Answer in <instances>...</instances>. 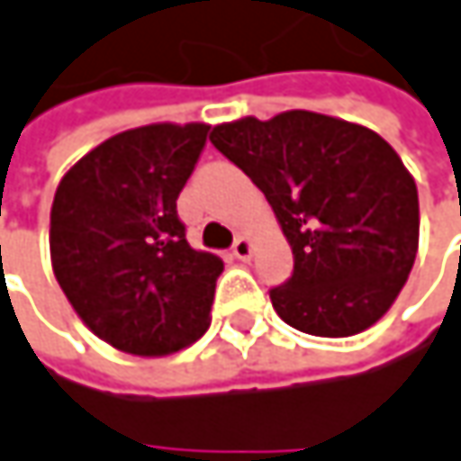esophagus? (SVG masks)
<instances>
[{
  "instance_id": "obj_1",
  "label": "esophagus",
  "mask_w": 461,
  "mask_h": 461,
  "mask_svg": "<svg viewBox=\"0 0 461 461\" xmlns=\"http://www.w3.org/2000/svg\"><path fill=\"white\" fill-rule=\"evenodd\" d=\"M231 253H234V258L248 261L253 256V240L250 237H237L234 245H231Z\"/></svg>"
}]
</instances>
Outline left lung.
I'll use <instances>...</instances> for the list:
<instances>
[{
	"mask_svg": "<svg viewBox=\"0 0 461 461\" xmlns=\"http://www.w3.org/2000/svg\"><path fill=\"white\" fill-rule=\"evenodd\" d=\"M211 142L267 194L293 248V276L269 290L282 321L348 338L383 319L420 245L417 185L396 149L312 110L219 123Z\"/></svg>",
	"mask_w": 461,
	"mask_h": 461,
	"instance_id": "obj_1",
	"label": "left lung"
}]
</instances>
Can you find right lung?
<instances>
[{
    "mask_svg": "<svg viewBox=\"0 0 461 461\" xmlns=\"http://www.w3.org/2000/svg\"><path fill=\"white\" fill-rule=\"evenodd\" d=\"M208 123H149L86 152L58 185L50 256L65 298L113 348L168 356L211 324L224 261L194 250L176 197Z\"/></svg>",
    "mask_w": 461,
    "mask_h": 461,
    "instance_id": "add662e5",
    "label": "right lung"
}]
</instances>
